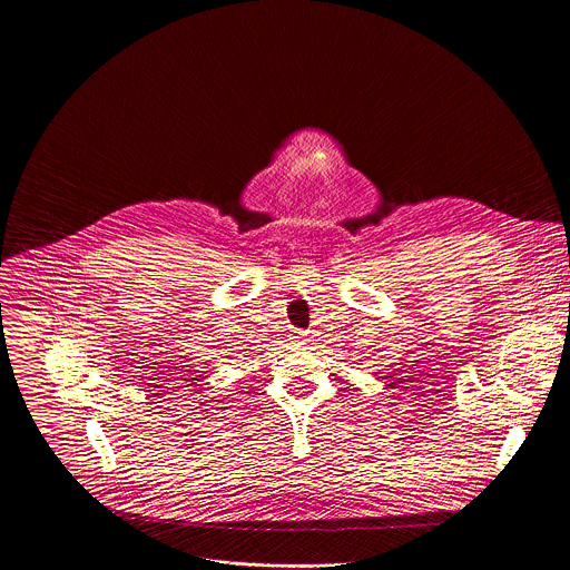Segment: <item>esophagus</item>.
<instances>
[{"instance_id": "1", "label": "esophagus", "mask_w": 570, "mask_h": 570, "mask_svg": "<svg viewBox=\"0 0 570 570\" xmlns=\"http://www.w3.org/2000/svg\"><path fill=\"white\" fill-rule=\"evenodd\" d=\"M305 335H307V331H301V328H297V331L293 333V340H295V342H303V340H305Z\"/></svg>"}]
</instances>
